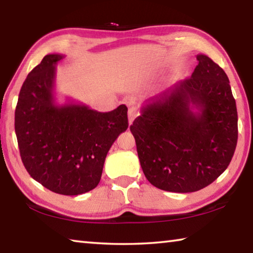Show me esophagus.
I'll list each match as a JSON object with an SVG mask.
<instances>
[{
	"label": "esophagus",
	"instance_id": "obj_1",
	"mask_svg": "<svg viewBox=\"0 0 253 253\" xmlns=\"http://www.w3.org/2000/svg\"><path fill=\"white\" fill-rule=\"evenodd\" d=\"M138 115H139V111L136 107H130V108L128 109V123H129V125H131L132 122H134V119L138 116Z\"/></svg>",
	"mask_w": 253,
	"mask_h": 253
}]
</instances>
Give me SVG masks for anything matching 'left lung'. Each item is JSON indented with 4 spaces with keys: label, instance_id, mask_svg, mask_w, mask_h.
Returning a JSON list of instances; mask_svg holds the SVG:
<instances>
[{
    "label": "left lung",
    "instance_id": "left-lung-1",
    "mask_svg": "<svg viewBox=\"0 0 253 253\" xmlns=\"http://www.w3.org/2000/svg\"><path fill=\"white\" fill-rule=\"evenodd\" d=\"M196 59L190 78L148 99L130 126L148 182L175 193L199 191L215 181L238 142L228 76L208 55Z\"/></svg>",
    "mask_w": 253,
    "mask_h": 253
}]
</instances>
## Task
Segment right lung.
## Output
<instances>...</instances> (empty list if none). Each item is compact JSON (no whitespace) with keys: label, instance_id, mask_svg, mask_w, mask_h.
I'll return each mask as SVG.
<instances>
[{"label":"right lung","instance_id":"1","mask_svg":"<svg viewBox=\"0 0 253 253\" xmlns=\"http://www.w3.org/2000/svg\"><path fill=\"white\" fill-rule=\"evenodd\" d=\"M61 54H46L28 75L15 108L21 160L33 179L62 195H79L100 181L107 153L128 128L127 107L100 113L54 98Z\"/></svg>","mask_w":253,"mask_h":253}]
</instances>
